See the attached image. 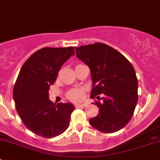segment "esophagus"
Here are the masks:
<instances>
[{"instance_id":"obj_1","label":"esophagus","mask_w":160,"mask_h":160,"mask_svg":"<svg viewBox=\"0 0 160 160\" xmlns=\"http://www.w3.org/2000/svg\"><path fill=\"white\" fill-rule=\"evenodd\" d=\"M88 103H79V104H76V108H80V107H86L88 106Z\"/></svg>"}]
</instances>
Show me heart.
Wrapping results in <instances>:
<instances>
[{
	"instance_id": "1",
	"label": "heart",
	"mask_w": 160,
	"mask_h": 160,
	"mask_svg": "<svg viewBox=\"0 0 160 160\" xmlns=\"http://www.w3.org/2000/svg\"><path fill=\"white\" fill-rule=\"evenodd\" d=\"M82 95H83V90L80 88H76L70 90L67 93V98L72 101H78L81 99Z\"/></svg>"
}]
</instances>
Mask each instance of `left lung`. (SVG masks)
<instances>
[{"label":"left lung","mask_w":160,"mask_h":160,"mask_svg":"<svg viewBox=\"0 0 160 160\" xmlns=\"http://www.w3.org/2000/svg\"><path fill=\"white\" fill-rule=\"evenodd\" d=\"M76 56L90 68L93 82L90 98L96 97L99 114L91 126L104 133L123 128L133 115L138 101V80L131 62L114 48L97 42L76 47ZM102 93L100 98L97 95Z\"/></svg>","instance_id":"1"}]
</instances>
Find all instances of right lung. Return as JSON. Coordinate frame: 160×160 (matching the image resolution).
<instances>
[{
	"label": "right lung",
	"instance_id": "1",
	"mask_svg": "<svg viewBox=\"0 0 160 160\" xmlns=\"http://www.w3.org/2000/svg\"><path fill=\"white\" fill-rule=\"evenodd\" d=\"M71 56L72 47L42 48L25 61L19 72L13 90L16 110L25 126L39 136L52 138L70 125L75 107L71 103L52 102L49 90Z\"/></svg>",
	"mask_w": 160,
	"mask_h": 160
}]
</instances>
